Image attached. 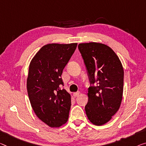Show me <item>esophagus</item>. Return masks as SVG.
I'll list each match as a JSON object with an SVG mask.
<instances>
[{"label":"esophagus","mask_w":146,"mask_h":146,"mask_svg":"<svg viewBox=\"0 0 146 146\" xmlns=\"http://www.w3.org/2000/svg\"><path fill=\"white\" fill-rule=\"evenodd\" d=\"M80 92L79 91H78V92H75V93H73V95H74V96H75V97H76V96H78V95H80Z\"/></svg>","instance_id":"1"}]
</instances>
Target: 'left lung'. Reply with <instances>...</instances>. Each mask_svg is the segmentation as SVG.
I'll list each match as a JSON object with an SVG mask.
<instances>
[{
  "instance_id": "obj_1",
  "label": "left lung",
  "mask_w": 146,
  "mask_h": 146,
  "mask_svg": "<svg viewBox=\"0 0 146 146\" xmlns=\"http://www.w3.org/2000/svg\"><path fill=\"white\" fill-rule=\"evenodd\" d=\"M78 49L92 85L88 89L86 115L93 124L102 125L118 111L122 101V64L116 53L105 44L82 43L78 45Z\"/></svg>"
}]
</instances>
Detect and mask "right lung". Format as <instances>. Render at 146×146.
<instances>
[{
  "instance_id": "obj_1",
  "label": "right lung",
  "mask_w": 146,
  "mask_h": 146,
  "mask_svg": "<svg viewBox=\"0 0 146 146\" xmlns=\"http://www.w3.org/2000/svg\"><path fill=\"white\" fill-rule=\"evenodd\" d=\"M77 43L45 45L31 60L27 88L31 106L40 120L51 127H59L68 121L70 95L61 78L62 70Z\"/></svg>"
}]
</instances>
